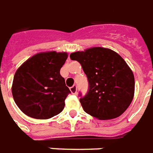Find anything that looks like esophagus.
Wrapping results in <instances>:
<instances>
[{"label": "esophagus", "instance_id": "1", "mask_svg": "<svg viewBox=\"0 0 153 153\" xmlns=\"http://www.w3.org/2000/svg\"><path fill=\"white\" fill-rule=\"evenodd\" d=\"M70 91L73 95H76V94L77 93V87H76V85H73V87H71Z\"/></svg>", "mask_w": 153, "mask_h": 153}]
</instances>
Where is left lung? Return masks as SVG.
Segmentation results:
<instances>
[{"instance_id": "8db88e82", "label": "left lung", "mask_w": 153, "mask_h": 153, "mask_svg": "<svg viewBox=\"0 0 153 153\" xmlns=\"http://www.w3.org/2000/svg\"><path fill=\"white\" fill-rule=\"evenodd\" d=\"M86 74L88 91L79 94L84 111L98 119L120 116L134 99V76L126 62L110 49L93 47L70 54Z\"/></svg>"}]
</instances>
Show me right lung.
I'll use <instances>...</instances> for the list:
<instances>
[{
    "label": "right lung",
    "instance_id": "add662e5",
    "mask_svg": "<svg viewBox=\"0 0 153 153\" xmlns=\"http://www.w3.org/2000/svg\"><path fill=\"white\" fill-rule=\"evenodd\" d=\"M66 53L51 51L35 54L15 73L12 92L15 102L29 117L47 119L61 113L71 93L60 69Z\"/></svg>",
    "mask_w": 153,
    "mask_h": 153
}]
</instances>
